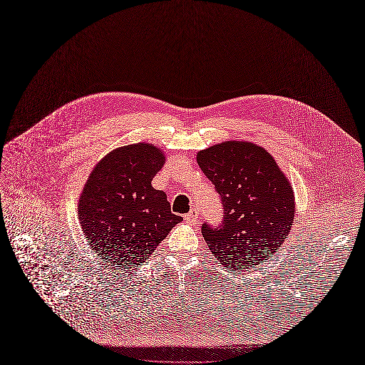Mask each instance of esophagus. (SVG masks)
I'll return each mask as SVG.
<instances>
[{
  "mask_svg": "<svg viewBox=\"0 0 365 365\" xmlns=\"http://www.w3.org/2000/svg\"><path fill=\"white\" fill-rule=\"evenodd\" d=\"M185 220H186L187 222H195V221H197V212L192 210L187 215H185Z\"/></svg>",
  "mask_w": 365,
  "mask_h": 365,
  "instance_id": "1",
  "label": "esophagus"
}]
</instances>
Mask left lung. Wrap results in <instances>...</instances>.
I'll use <instances>...</instances> for the list:
<instances>
[{
	"instance_id": "left-lung-1",
	"label": "left lung",
	"mask_w": 365,
	"mask_h": 365,
	"mask_svg": "<svg viewBox=\"0 0 365 365\" xmlns=\"http://www.w3.org/2000/svg\"><path fill=\"white\" fill-rule=\"evenodd\" d=\"M196 160L224 210L218 225L202 224L207 247L232 273L257 270L282 247L293 225L290 183L263 147L247 141L212 145L199 151Z\"/></svg>"
}]
</instances>
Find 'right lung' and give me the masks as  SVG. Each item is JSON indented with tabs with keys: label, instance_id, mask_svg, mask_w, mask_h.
Segmentation results:
<instances>
[{
	"label": "right lung",
	"instance_id": "add662e5",
	"mask_svg": "<svg viewBox=\"0 0 365 365\" xmlns=\"http://www.w3.org/2000/svg\"><path fill=\"white\" fill-rule=\"evenodd\" d=\"M163 165L158 147L138 143L111 151L91 173L79 199V221L107 266H140L183 220L172 214L166 193L151 186Z\"/></svg>",
	"mask_w": 365,
	"mask_h": 365
}]
</instances>
